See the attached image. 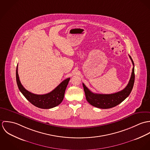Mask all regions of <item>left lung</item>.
I'll list each match as a JSON object with an SVG mask.
<instances>
[{"label":"left lung","instance_id":"1","mask_svg":"<svg viewBox=\"0 0 150 150\" xmlns=\"http://www.w3.org/2000/svg\"><path fill=\"white\" fill-rule=\"evenodd\" d=\"M129 58L132 61L133 67L132 69V72L128 84L122 91L112 94L95 93L91 92L85 84L83 83L86 99L89 104L94 107L100 108H110L117 106L128 96L132 90L134 82V62L130 56H129Z\"/></svg>","mask_w":150,"mask_h":150}]
</instances>
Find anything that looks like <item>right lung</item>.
Returning <instances> with one entry per match:
<instances>
[{
    "instance_id": "obj_1",
    "label": "right lung",
    "mask_w": 150,
    "mask_h": 150,
    "mask_svg": "<svg viewBox=\"0 0 150 150\" xmlns=\"http://www.w3.org/2000/svg\"><path fill=\"white\" fill-rule=\"evenodd\" d=\"M67 78L64 80L50 93L44 95H37L27 91L21 84L18 74V66L16 69V80L17 86L25 98L36 107L44 109H48L56 107L63 100L64 92L70 80Z\"/></svg>"
}]
</instances>
